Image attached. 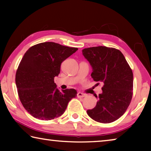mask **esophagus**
<instances>
[{
    "mask_svg": "<svg viewBox=\"0 0 151 151\" xmlns=\"http://www.w3.org/2000/svg\"><path fill=\"white\" fill-rule=\"evenodd\" d=\"M85 94L81 93V92H78L77 93V97L78 98H83V97H85Z\"/></svg>",
    "mask_w": 151,
    "mask_h": 151,
    "instance_id": "1",
    "label": "esophagus"
}]
</instances>
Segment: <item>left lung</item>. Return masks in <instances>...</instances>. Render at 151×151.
Instances as JSON below:
<instances>
[{
	"label": "left lung",
	"mask_w": 151,
	"mask_h": 151,
	"mask_svg": "<svg viewBox=\"0 0 151 151\" xmlns=\"http://www.w3.org/2000/svg\"><path fill=\"white\" fill-rule=\"evenodd\" d=\"M83 55L93 68L92 78L103 83V93L99 94L96 106L87 110L95 121L110 123L119 119L129 106L133 90V74L119 50L106 47L84 48Z\"/></svg>",
	"instance_id": "obj_1"
}]
</instances>
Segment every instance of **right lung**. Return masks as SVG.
I'll return each instance as SVG.
<instances>
[{"instance_id":"right-lung-1","label":"right lung","mask_w":151,"mask_h":151,"mask_svg":"<svg viewBox=\"0 0 151 151\" xmlns=\"http://www.w3.org/2000/svg\"><path fill=\"white\" fill-rule=\"evenodd\" d=\"M78 50L52 42L32 46L22 57L16 73V85L24 108L36 119L48 121L60 116L76 96L75 89L59 91L54 78L60 65Z\"/></svg>"}]
</instances>
